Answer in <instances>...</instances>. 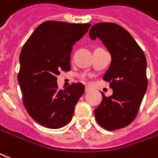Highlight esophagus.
I'll return each mask as SVG.
<instances>
[{
    "label": "esophagus",
    "instance_id": "obj_1",
    "mask_svg": "<svg viewBox=\"0 0 158 158\" xmlns=\"http://www.w3.org/2000/svg\"><path fill=\"white\" fill-rule=\"evenodd\" d=\"M91 89H92L91 87H89V86H85V92H89Z\"/></svg>",
    "mask_w": 158,
    "mask_h": 158
}]
</instances>
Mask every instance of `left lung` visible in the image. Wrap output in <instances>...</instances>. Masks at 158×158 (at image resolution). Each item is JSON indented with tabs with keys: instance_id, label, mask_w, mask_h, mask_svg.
<instances>
[{
	"instance_id": "8db88e82",
	"label": "left lung",
	"mask_w": 158,
	"mask_h": 158,
	"mask_svg": "<svg viewBox=\"0 0 158 158\" xmlns=\"http://www.w3.org/2000/svg\"><path fill=\"white\" fill-rule=\"evenodd\" d=\"M90 39L102 40L112 56L103 79L110 83L113 95L94 110L96 122L106 130L130 124L137 116L147 89L146 59L142 49L126 29L114 23H99L89 31Z\"/></svg>"
}]
</instances>
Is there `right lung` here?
Wrapping results in <instances>:
<instances>
[{
	"label": "right lung",
	"mask_w": 158,
	"mask_h": 158,
	"mask_svg": "<svg viewBox=\"0 0 158 158\" xmlns=\"http://www.w3.org/2000/svg\"><path fill=\"white\" fill-rule=\"evenodd\" d=\"M89 27L90 23L46 21L23 46L18 75L23 103L29 116L40 125L59 129L72 119L85 85L73 83L62 90L56 79L61 71H70L73 45Z\"/></svg>",
	"instance_id": "obj_1"
}]
</instances>
